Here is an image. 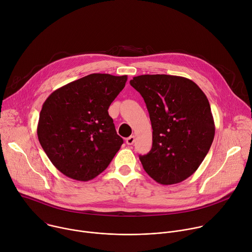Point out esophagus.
<instances>
[{"instance_id":"obj_1","label":"esophagus","mask_w":252,"mask_h":252,"mask_svg":"<svg viewBox=\"0 0 252 252\" xmlns=\"http://www.w3.org/2000/svg\"><path fill=\"white\" fill-rule=\"evenodd\" d=\"M134 140H135V136H134V135H130L129 137H127V138H126V145L131 146L132 143L134 142Z\"/></svg>"}]
</instances>
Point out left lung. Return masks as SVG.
<instances>
[{"label": "left lung", "mask_w": 252, "mask_h": 252, "mask_svg": "<svg viewBox=\"0 0 252 252\" xmlns=\"http://www.w3.org/2000/svg\"><path fill=\"white\" fill-rule=\"evenodd\" d=\"M129 84L145 99L153 127V148L139 156L143 169L162 186L182 183L201 164L214 138L206 95L184 77L141 75Z\"/></svg>", "instance_id": "obj_1"}]
</instances>
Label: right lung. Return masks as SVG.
<instances>
[{"mask_svg": "<svg viewBox=\"0 0 252 252\" xmlns=\"http://www.w3.org/2000/svg\"><path fill=\"white\" fill-rule=\"evenodd\" d=\"M126 81V76L92 74L56 90L44 102L38 138L65 176L91 181L121 149L124 140L107 110Z\"/></svg>", "mask_w": 252, "mask_h": 252, "instance_id": "obj_1", "label": "right lung"}]
</instances>
